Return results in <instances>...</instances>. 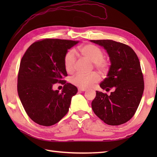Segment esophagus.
<instances>
[{"label": "esophagus", "instance_id": "obj_1", "mask_svg": "<svg viewBox=\"0 0 157 157\" xmlns=\"http://www.w3.org/2000/svg\"><path fill=\"white\" fill-rule=\"evenodd\" d=\"M78 90L79 91H82V92H85V91H86L87 90V89H86V88H78Z\"/></svg>", "mask_w": 157, "mask_h": 157}]
</instances>
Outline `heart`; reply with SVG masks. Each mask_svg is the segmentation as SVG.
I'll use <instances>...</instances> for the list:
<instances>
[{"label":"heart","mask_w":157,"mask_h":157,"mask_svg":"<svg viewBox=\"0 0 157 157\" xmlns=\"http://www.w3.org/2000/svg\"><path fill=\"white\" fill-rule=\"evenodd\" d=\"M79 51L82 57L93 63L94 67L102 73H105L109 67V62L102 57L103 52L95 45L91 44H84L79 47ZM76 61L74 50H69L64 56V67L66 71L71 73L74 70ZM100 80V75L95 72L88 75L76 74L71 79V84L80 88L91 87Z\"/></svg>","instance_id":"b5f03b06"}]
</instances>
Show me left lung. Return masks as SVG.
<instances>
[{
    "mask_svg": "<svg viewBox=\"0 0 157 157\" xmlns=\"http://www.w3.org/2000/svg\"><path fill=\"white\" fill-rule=\"evenodd\" d=\"M104 48L111 62L106 78L100 86L109 96L96 91L92 102L93 111L105 123L119 125L131 119L137 110L144 88L138 56L129 46L111 40H90Z\"/></svg>",
    "mask_w": 157,
    "mask_h": 157,
    "instance_id": "1",
    "label": "left lung"
}]
</instances>
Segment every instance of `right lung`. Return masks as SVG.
Listing matches in <instances>:
<instances>
[{
  "label": "right lung",
  "mask_w": 157,
  "mask_h": 157,
  "mask_svg": "<svg viewBox=\"0 0 157 157\" xmlns=\"http://www.w3.org/2000/svg\"><path fill=\"white\" fill-rule=\"evenodd\" d=\"M79 41L44 39L29 46L20 63L17 92L22 105L35 123L51 126L58 123L69 111L71 98L78 88L61 80L67 75L64 56ZM65 84L61 93L52 86Z\"/></svg>",
  "instance_id": "add662e5"
}]
</instances>
